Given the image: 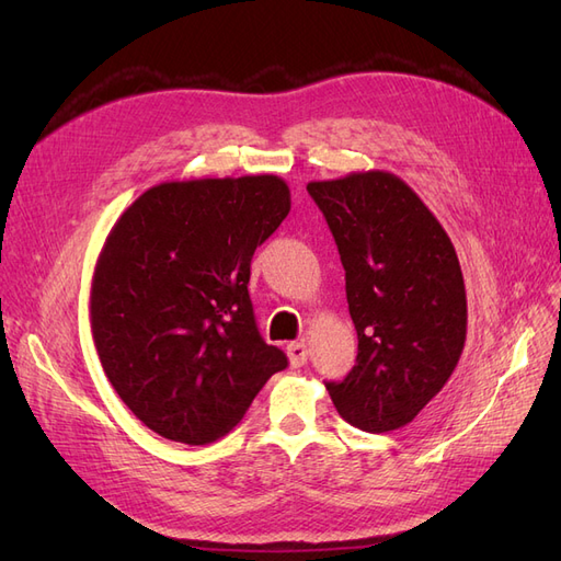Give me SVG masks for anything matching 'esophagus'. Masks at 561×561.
I'll list each match as a JSON object with an SVG mask.
<instances>
[{
    "instance_id": "esophagus-1",
    "label": "esophagus",
    "mask_w": 561,
    "mask_h": 561,
    "mask_svg": "<svg viewBox=\"0 0 561 561\" xmlns=\"http://www.w3.org/2000/svg\"><path fill=\"white\" fill-rule=\"evenodd\" d=\"M287 355H290L293 367H301L309 358V348L304 342H293V344H287Z\"/></svg>"
}]
</instances>
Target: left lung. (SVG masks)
Wrapping results in <instances>:
<instances>
[{
  "label": "left lung",
  "instance_id": "obj_1",
  "mask_svg": "<svg viewBox=\"0 0 561 561\" xmlns=\"http://www.w3.org/2000/svg\"><path fill=\"white\" fill-rule=\"evenodd\" d=\"M307 192L334 236L358 332V358L342 381L325 383L330 398L355 428H402L443 390L466 344L456 250L393 173L309 182Z\"/></svg>",
  "mask_w": 561,
  "mask_h": 561
}]
</instances>
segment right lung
Returning <instances> with one entry per match:
<instances>
[{"instance_id":"1","label":"right lung","mask_w":561,"mask_h":561,"mask_svg":"<svg viewBox=\"0 0 561 561\" xmlns=\"http://www.w3.org/2000/svg\"><path fill=\"white\" fill-rule=\"evenodd\" d=\"M290 213L276 175L163 182L116 219L91 285L105 375L147 428L208 445L239 423L271 375L248 293L250 262Z\"/></svg>"}]
</instances>
